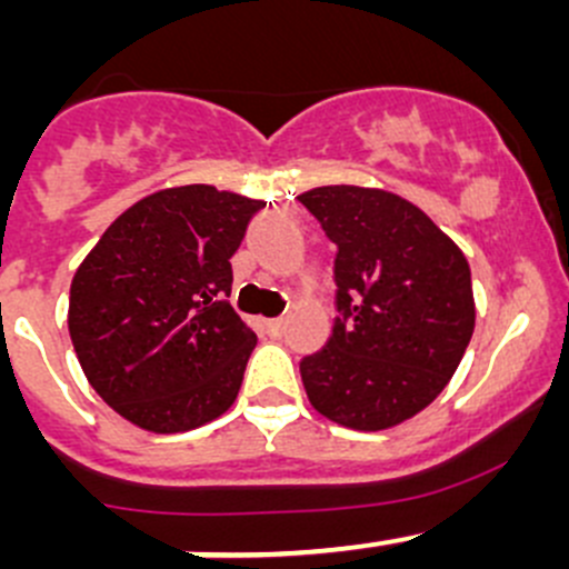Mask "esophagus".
<instances>
[{
  "label": "esophagus",
  "mask_w": 569,
  "mask_h": 569,
  "mask_svg": "<svg viewBox=\"0 0 569 569\" xmlns=\"http://www.w3.org/2000/svg\"><path fill=\"white\" fill-rule=\"evenodd\" d=\"M263 327H267L269 336L278 338L280 332H283V319H267V321H263Z\"/></svg>",
  "instance_id": "obj_1"
}]
</instances>
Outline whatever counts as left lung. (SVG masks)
Returning a JSON list of instances; mask_svg holds the SVG:
<instances>
[{
  "mask_svg": "<svg viewBox=\"0 0 569 569\" xmlns=\"http://www.w3.org/2000/svg\"><path fill=\"white\" fill-rule=\"evenodd\" d=\"M302 206L336 244L330 341L300 363L313 410L380 432L432 405L476 325L462 250L418 206L386 189L317 187Z\"/></svg>",
  "mask_w": 569,
  "mask_h": 569,
  "instance_id": "left-lung-1",
  "label": "left lung"
}]
</instances>
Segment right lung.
Listing matches in <instances>:
<instances>
[{"instance_id":"add662e5","label":"right lung","mask_w":569,"mask_h":569,"mask_svg":"<svg viewBox=\"0 0 569 569\" xmlns=\"http://www.w3.org/2000/svg\"><path fill=\"white\" fill-rule=\"evenodd\" d=\"M261 200L209 183L126 209L79 263L68 332L96 393L157 435L189 432L237 401L256 332L231 297V256Z\"/></svg>"}]
</instances>
